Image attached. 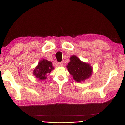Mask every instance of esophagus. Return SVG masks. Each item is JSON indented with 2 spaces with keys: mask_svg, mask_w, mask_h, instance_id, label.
I'll list each match as a JSON object with an SVG mask.
<instances>
[{
  "mask_svg": "<svg viewBox=\"0 0 125 125\" xmlns=\"http://www.w3.org/2000/svg\"><path fill=\"white\" fill-rule=\"evenodd\" d=\"M58 65L59 67H63V63L62 62H59L58 63Z\"/></svg>",
  "mask_w": 125,
  "mask_h": 125,
  "instance_id": "esophagus-1",
  "label": "esophagus"
}]
</instances>
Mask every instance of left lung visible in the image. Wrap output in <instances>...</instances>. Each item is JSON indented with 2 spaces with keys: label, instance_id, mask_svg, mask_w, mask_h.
<instances>
[{
  "label": "left lung",
  "instance_id": "8db88e82",
  "mask_svg": "<svg viewBox=\"0 0 125 125\" xmlns=\"http://www.w3.org/2000/svg\"><path fill=\"white\" fill-rule=\"evenodd\" d=\"M69 73L78 82L84 81L92 75L93 68L89 63L82 62L78 57L73 55L66 66Z\"/></svg>",
  "mask_w": 125,
  "mask_h": 125
}]
</instances>
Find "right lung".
Returning <instances> with one entry per match:
<instances>
[{
  "label": "right lung",
  "mask_w": 125,
  "mask_h": 125,
  "mask_svg": "<svg viewBox=\"0 0 125 125\" xmlns=\"http://www.w3.org/2000/svg\"><path fill=\"white\" fill-rule=\"evenodd\" d=\"M54 69V67L51 62L42 59L34 69L33 73L39 80H44L47 79V75Z\"/></svg>",
  "instance_id": "right-lung-1"
}]
</instances>
